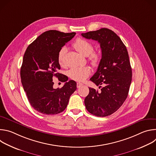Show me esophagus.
<instances>
[{
  "label": "esophagus",
  "mask_w": 156,
  "mask_h": 156,
  "mask_svg": "<svg viewBox=\"0 0 156 156\" xmlns=\"http://www.w3.org/2000/svg\"><path fill=\"white\" fill-rule=\"evenodd\" d=\"M83 85V83H77V84H76V86H77L78 88H80V87H81Z\"/></svg>",
  "instance_id": "1"
}]
</instances>
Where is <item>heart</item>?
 I'll use <instances>...</instances> for the list:
<instances>
[{
    "label": "heart",
    "mask_w": 156,
    "mask_h": 156,
    "mask_svg": "<svg viewBox=\"0 0 156 156\" xmlns=\"http://www.w3.org/2000/svg\"><path fill=\"white\" fill-rule=\"evenodd\" d=\"M73 47L80 54L84 56H88L91 64L94 66H98L101 61V54L99 52H94L93 44L83 38H78L73 44ZM67 51L66 48L60 49L58 54V62L60 65H63L64 57ZM91 74V70L88 66L74 67L68 71L69 76L75 81H83Z\"/></svg>",
    "instance_id": "obj_1"
}]
</instances>
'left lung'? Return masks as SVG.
<instances>
[{"label":"left lung","mask_w":156,"mask_h":156,"mask_svg":"<svg viewBox=\"0 0 156 156\" xmlns=\"http://www.w3.org/2000/svg\"><path fill=\"white\" fill-rule=\"evenodd\" d=\"M81 36L100 44L101 61L90 80L99 88L104 86L101 91L89 87L90 93L84 99L85 107L94 115H110L126 100L131 83L132 70L126 48L121 39L107 28L82 33Z\"/></svg>","instance_id":"8db88e82"}]
</instances>
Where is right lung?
<instances>
[{
  "instance_id": "1",
  "label": "right lung",
  "mask_w": 156,
  "mask_h": 156,
  "mask_svg": "<svg viewBox=\"0 0 156 156\" xmlns=\"http://www.w3.org/2000/svg\"><path fill=\"white\" fill-rule=\"evenodd\" d=\"M75 33L49 30L39 36L27 48L20 70L21 83L31 105L38 112L54 115L66 108L70 96L76 90V83L68 81L60 73L58 54ZM55 76L65 83L61 88L53 87Z\"/></svg>"
}]
</instances>
